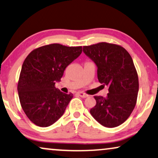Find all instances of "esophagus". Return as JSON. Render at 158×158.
Wrapping results in <instances>:
<instances>
[{
  "label": "esophagus",
  "mask_w": 158,
  "mask_h": 158,
  "mask_svg": "<svg viewBox=\"0 0 158 158\" xmlns=\"http://www.w3.org/2000/svg\"><path fill=\"white\" fill-rule=\"evenodd\" d=\"M77 94H78L80 97H83V98H85V97H89V94H85L84 92H82V91H79V92H77Z\"/></svg>",
  "instance_id": "34e87169"
}]
</instances>
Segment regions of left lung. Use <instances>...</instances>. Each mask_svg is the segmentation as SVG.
Listing matches in <instances>:
<instances>
[{
  "label": "left lung",
  "instance_id": "1",
  "mask_svg": "<svg viewBox=\"0 0 158 158\" xmlns=\"http://www.w3.org/2000/svg\"><path fill=\"white\" fill-rule=\"evenodd\" d=\"M83 50L97 67V77L108 85L106 98L94 96L96 105L91 114L106 127H115L129 118L137 102L139 77L132 57L123 47L99 42L83 46Z\"/></svg>",
  "mask_w": 158,
  "mask_h": 158
}]
</instances>
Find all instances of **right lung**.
Instances as JSON below:
<instances>
[{"mask_svg": "<svg viewBox=\"0 0 158 158\" xmlns=\"http://www.w3.org/2000/svg\"><path fill=\"white\" fill-rule=\"evenodd\" d=\"M81 52V46L54 43L33 50L25 59L17 91L23 111L36 125L48 127L64 114L73 94L61 92L55 83Z\"/></svg>", "mask_w": 158, "mask_h": 158, "instance_id": "1", "label": "right lung"}]
</instances>
